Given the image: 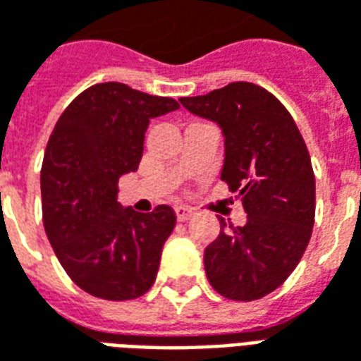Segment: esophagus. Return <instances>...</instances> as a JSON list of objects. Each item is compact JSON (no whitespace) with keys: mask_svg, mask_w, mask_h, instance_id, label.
<instances>
[{"mask_svg":"<svg viewBox=\"0 0 361 361\" xmlns=\"http://www.w3.org/2000/svg\"><path fill=\"white\" fill-rule=\"evenodd\" d=\"M193 214H195V211H191L188 207H176V216H178L180 222H185V220L191 219Z\"/></svg>","mask_w":361,"mask_h":361,"instance_id":"1","label":"esophagus"}]
</instances>
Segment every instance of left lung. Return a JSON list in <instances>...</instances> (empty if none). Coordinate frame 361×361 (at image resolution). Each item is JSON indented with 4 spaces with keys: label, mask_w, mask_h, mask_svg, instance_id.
Segmentation results:
<instances>
[{
    "label": "left lung",
    "mask_w": 361,
    "mask_h": 361,
    "mask_svg": "<svg viewBox=\"0 0 361 361\" xmlns=\"http://www.w3.org/2000/svg\"><path fill=\"white\" fill-rule=\"evenodd\" d=\"M224 133L220 180L247 212L243 226L220 219L204 250L211 286L228 300L253 302L284 282L307 247L315 222V176L300 129L279 98L253 82H230L180 98Z\"/></svg>",
    "instance_id": "1"
}]
</instances>
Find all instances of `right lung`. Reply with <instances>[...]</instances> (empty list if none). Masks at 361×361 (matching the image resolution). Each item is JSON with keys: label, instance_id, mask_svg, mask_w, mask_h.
<instances>
[{"label": "right lung", "instance_id": "1", "mask_svg": "<svg viewBox=\"0 0 361 361\" xmlns=\"http://www.w3.org/2000/svg\"><path fill=\"white\" fill-rule=\"evenodd\" d=\"M180 108L123 82H98L59 116L44 152L42 220L69 279L90 295L126 302L154 284L176 212L118 203V180L135 172L149 121Z\"/></svg>", "mask_w": 361, "mask_h": 361}]
</instances>
